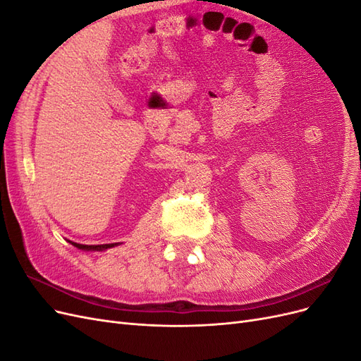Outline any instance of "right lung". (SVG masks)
<instances>
[{
	"mask_svg": "<svg viewBox=\"0 0 361 361\" xmlns=\"http://www.w3.org/2000/svg\"><path fill=\"white\" fill-rule=\"evenodd\" d=\"M73 247L80 248V250H84V251H105L108 248H113L116 245H118V243H113V244H101V245H84V244H76V243H72L69 241Z\"/></svg>",
	"mask_w": 361,
	"mask_h": 361,
	"instance_id": "add662e5",
	"label": "right lung"
}]
</instances>
